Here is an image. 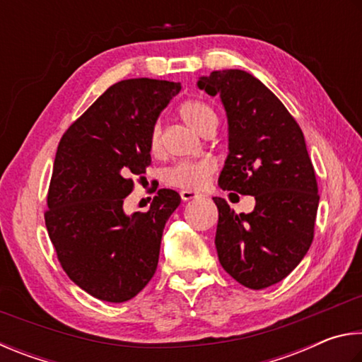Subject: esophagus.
<instances>
[{
  "label": "esophagus",
  "mask_w": 362,
  "mask_h": 362,
  "mask_svg": "<svg viewBox=\"0 0 362 362\" xmlns=\"http://www.w3.org/2000/svg\"><path fill=\"white\" fill-rule=\"evenodd\" d=\"M181 199L182 202H187V200H192V199H197L200 195L197 192H192V191H181Z\"/></svg>",
  "instance_id": "34e87169"
}]
</instances>
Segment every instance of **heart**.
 Here are the masks:
<instances>
[{
  "label": "heart",
  "mask_w": 362,
  "mask_h": 362,
  "mask_svg": "<svg viewBox=\"0 0 362 362\" xmlns=\"http://www.w3.org/2000/svg\"><path fill=\"white\" fill-rule=\"evenodd\" d=\"M180 116L186 124L197 130L202 135L210 129H216L218 117L211 106L202 103L197 100L185 101L180 106ZM148 146L151 154H160L162 152V127L160 124H154L149 132ZM214 171H216V162L211 158H199V160H180L171 165L163 173L165 185L176 189H185V191H199L205 187L210 181Z\"/></svg>",
  "instance_id": "1"
}]
</instances>
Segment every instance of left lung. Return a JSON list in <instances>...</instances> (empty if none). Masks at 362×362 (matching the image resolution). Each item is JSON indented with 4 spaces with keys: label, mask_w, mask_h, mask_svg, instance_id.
<instances>
[{
    "label": "left lung",
    "mask_w": 362,
    "mask_h": 362,
    "mask_svg": "<svg viewBox=\"0 0 362 362\" xmlns=\"http://www.w3.org/2000/svg\"><path fill=\"white\" fill-rule=\"evenodd\" d=\"M199 87L219 95L229 120L219 186L256 199L250 214L213 199L219 262L243 286L269 288L299 265L315 237L320 194L303 133L275 93L242 69L213 71Z\"/></svg>",
    "instance_id": "obj_1"
}]
</instances>
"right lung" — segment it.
Instances as JSON below:
<instances>
[{"label":"right lung","mask_w":362,"mask_h":362,"mask_svg":"<svg viewBox=\"0 0 362 362\" xmlns=\"http://www.w3.org/2000/svg\"><path fill=\"white\" fill-rule=\"evenodd\" d=\"M181 84L148 78L106 88L68 127L57 148L46 227L65 274L93 297L125 302L156 274L165 223L180 194L158 189L146 213L124 199L151 165L149 132Z\"/></svg>","instance_id":"obj_1"}]
</instances>
